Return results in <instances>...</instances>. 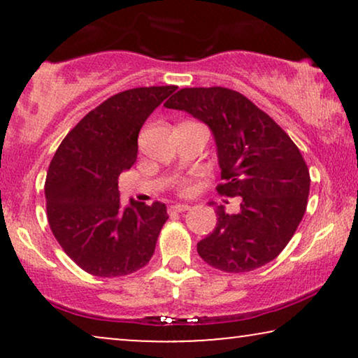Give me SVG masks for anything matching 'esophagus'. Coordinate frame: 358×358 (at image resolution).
Returning <instances> with one entry per match:
<instances>
[{
	"label": "esophagus",
	"mask_w": 358,
	"mask_h": 358,
	"mask_svg": "<svg viewBox=\"0 0 358 358\" xmlns=\"http://www.w3.org/2000/svg\"><path fill=\"white\" fill-rule=\"evenodd\" d=\"M190 210V205H185V203H176V205H171L169 207V212H174V213H184Z\"/></svg>",
	"instance_id": "1"
}]
</instances>
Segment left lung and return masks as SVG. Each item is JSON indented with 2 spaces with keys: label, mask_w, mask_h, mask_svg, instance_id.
<instances>
[{
  "label": "left lung",
  "mask_w": 358,
  "mask_h": 358,
  "mask_svg": "<svg viewBox=\"0 0 358 358\" xmlns=\"http://www.w3.org/2000/svg\"><path fill=\"white\" fill-rule=\"evenodd\" d=\"M185 110L212 130L224 197H241L238 213L217 207V227L197 244L208 266L229 273L266 266L283 251L310 194V171L290 136L241 92L184 87L164 104Z\"/></svg>",
  "instance_id": "obj_1"
}]
</instances>
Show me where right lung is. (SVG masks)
<instances>
[{
    "mask_svg": "<svg viewBox=\"0 0 358 358\" xmlns=\"http://www.w3.org/2000/svg\"><path fill=\"white\" fill-rule=\"evenodd\" d=\"M178 86L135 87L86 114L53 155L45 179L47 218L73 262L96 277L129 275L153 256L166 205L130 199L122 208L119 176L138 153L151 112Z\"/></svg>",
    "mask_w": 358,
    "mask_h": 358,
    "instance_id": "obj_1",
    "label": "right lung"
}]
</instances>
